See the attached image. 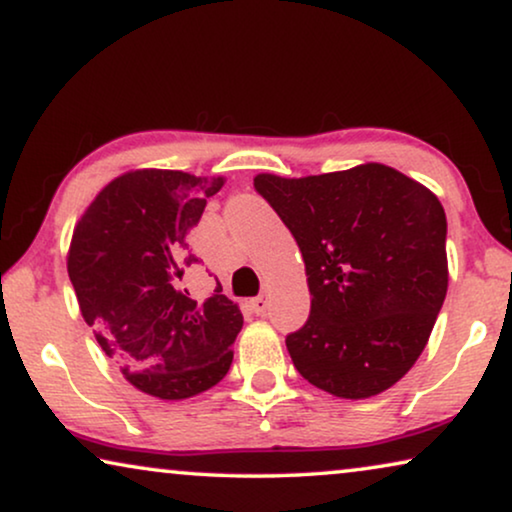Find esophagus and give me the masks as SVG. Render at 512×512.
Wrapping results in <instances>:
<instances>
[{"label": "esophagus", "mask_w": 512, "mask_h": 512, "mask_svg": "<svg viewBox=\"0 0 512 512\" xmlns=\"http://www.w3.org/2000/svg\"><path fill=\"white\" fill-rule=\"evenodd\" d=\"M250 308H253L257 315H264L266 308H269V294H259V297L250 301Z\"/></svg>", "instance_id": "esophagus-1"}]
</instances>
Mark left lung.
<instances>
[{"mask_svg": "<svg viewBox=\"0 0 512 512\" xmlns=\"http://www.w3.org/2000/svg\"><path fill=\"white\" fill-rule=\"evenodd\" d=\"M255 190L306 264L311 315L285 345L308 383L366 399L406 376L448 292V222L431 190L385 164L259 174Z\"/></svg>", "mask_w": 512, "mask_h": 512, "instance_id": "8db88e82", "label": "left lung"}]
</instances>
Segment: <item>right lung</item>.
<instances>
[{"mask_svg":"<svg viewBox=\"0 0 512 512\" xmlns=\"http://www.w3.org/2000/svg\"><path fill=\"white\" fill-rule=\"evenodd\" d=\"M222 178L139 169L97 194L71 236L67 269L97 343L136 390L187 399L218 385L232 366L243 315L218 283L194 299L185 273L197 264L187 234Z\"/></svg>","mask_w":512,"mask_h":512,"instance_id":"right-lung-1","label":"right lung"}]
</instances>
